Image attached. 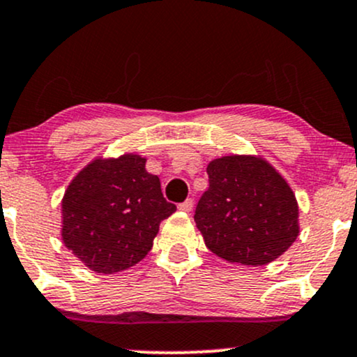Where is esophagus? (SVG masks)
Returning a JSON list of instances; mask_svg holds the SVG:
<instances>
[{
  "label": "esophagus",
  "mask_w": 357,
  "mask_h": 357,
  "mask_svg": "<svg viewBox=\"0 0 357 357\" xmlns=\"http://www.w3.org/2000/svg\"><path fill=\"white\" fill-rule=\"evenodd\" d=\"M178 208H179V210H181V211H186V213L191 211V210H192V199L188 198L186 202H183L181 204H179Z\"/></svg>",
  "instance_id": "1"
}]
</instances>
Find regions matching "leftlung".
I'll list each match as a JSON object with an SVG mask.
<instances>
[{"label": "left lung", "mask_w": 357, "mask_h": 357, "mask_svg": "<svg viewBox=\"0 0 357 357\" xmlns=\"http://www.w3.org/2000/svg\"><path fill=\"white\" fill-rule=\"evenodd\" d=\"M210 188L195 221L215 255L241 265L275 260L298 235V206L280 174L255 155H225L206 167Z\"/></svg>", "instance_id": "obj_1"}]
</instances>
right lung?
Returning a JSON list of instances; mask_svg holds the SVG:
<instances>
[{
  "instance_id": "1",
  "label": "right lung",
  "mask_w": 357,
  "mask_h": 357,
  "mask_svg": "<svg viewBox=\"0 0 357 357\" xmlns=\"http://www.w3.org/2000/svg\"><path fill=\"white\" fill-rule=\"evenodd\" d=\"M174 211L144 158L96 159L65 191L61 238L93 272L116 273L149 253L159 223Z\"/></svg>"
}]
</instances>
